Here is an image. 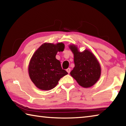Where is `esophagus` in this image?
I'll return each instance as SVG.
<instances>
[{"mask_svg":"<svg viewBox=\"0 0 126 126\" xmlns=\"http://www.w3.org/2000/svg\"><path fill=\"white\" fill-rule=\"evenodd\" d=\"M66 71H67V72H68V74L70 73V72H71V68H68V69H67V70H66Z\"/></svg>","mask_w":126,"mask_h":126,"instance_id":"34e87169","label":"esophagus"}]
</instances>
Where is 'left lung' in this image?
Segmentation results:
<instances>
[{
    "instance_id": "8db88e82",
    "label": "left lung",
    "mask_w": 126,
    "mask_h": 126,
    "mask_svg": "<svg viewBox=\"0 0 126 126\" xmlns=\"http://www.w3.org/2000/svg\"><path fill=\"white\" fill-rule=\"evenodd\" d=\"M74 55V67L71 72V76L84 88L93 86L99 80L101 68L98 61L89 49L80 52L77 46L69 45Z\"/></svg>"
}]
</instances>
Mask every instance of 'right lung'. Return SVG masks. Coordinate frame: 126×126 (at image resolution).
<instances>
[{"label":"right lung","instance_id":"obj_1","mask_svg":"<svg viewBox=\"0 0 126 126\" xmlns=\"http://www.w3.org/2000/svg\"><path fill=\"white\" fill-rule=\"evenodd\" d=\"M63 43H45L40 46L29 62V77L35 86L41 90H50L57 86L59 79L68 73L61 67L60 61L55 58L58 52L64 49Z\"/></svg>","mask_w":126,"mask_h":126}]
</instances>
